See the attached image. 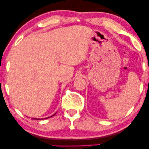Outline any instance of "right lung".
<instances>
[{"mask_svg": "<svg viewBox=\"0 0 149 149\" xmlns=\"http://www.w3.org/2000/svg\"><path fill=\"white\" fill-rule=\"evenodd\" d=\"M55 114H56V113H54V115H52V116H54V115H55ZM52 116H50V117H52ZM50 117H48V118H50ZM46 118H45V119H46ZM33 119H36V118H33ZM41 119H43V118H41ZM41 119H37V120H41ZM44 119H45V118H44Z\"/></svg>", "mask_w": 149, "mask_h": 149, "instance_id": "obj_1", "label": "right lung"}]
</instances>
